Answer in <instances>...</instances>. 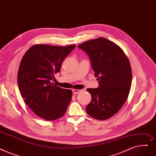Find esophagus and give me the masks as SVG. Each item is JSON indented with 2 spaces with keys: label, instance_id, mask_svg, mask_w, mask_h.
Masks as SVG:
<instances>
[{
  "label": "esophagus",
  "instance_id": "1",
  "mask_svg": "<svg viewBox=\"0 0 156 156\" xmlns=\"http://www.w3.org/2000/svg\"><path fill=\"white\" fill-rule=\"evenodd\" d=\"M83 91V90H79V89H73V92L74 94H78L80 92H82Z\"/></svg>",
  "mask_w": 156,
  "mask_h": 156
}]
</instances>
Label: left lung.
<instances>
[{
    "label": "left lung",
    "instance_id": "8db88e82",
    "mask_svg": "<svg viewBox=\"0 0 156 156\" xmlns=\"http://www.w3.org/2000/svg\"><path fill=\"white\" fill-rule=\"evenodd\" d=\"M89 56L99 88L87 89L92 96L87 113L98 120H106L116 114L126 103L132 82L128 58L117 44L104 37L78 45Z\"/></svg>",
    "mask_w": 156,
    "mask_h": 156
}]
</instances>
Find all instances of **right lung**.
Here are the masks:
<instances>
[{
	"instance_id": "1",
	"label": "right lung",
	"mask_w": 156,
	"mask_h": 156,
	"mask_svg": "<svg viewBox=\"0 0 156 156\" xmlns=\"http://www.w3.org/2000/svg\"><path fill=\"white\" fill-rule=\"evenodd\" d=\"M76 47L37 44L26 51L18 71V85L25 103L36 115L46 120L65 114L73 92L53 83L65 58Z\"/></svg>"
}]
</instances>
